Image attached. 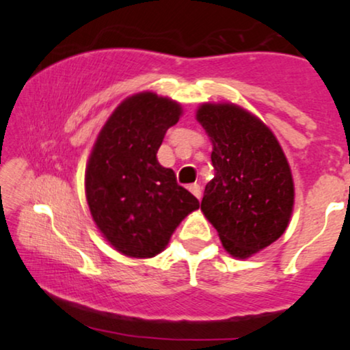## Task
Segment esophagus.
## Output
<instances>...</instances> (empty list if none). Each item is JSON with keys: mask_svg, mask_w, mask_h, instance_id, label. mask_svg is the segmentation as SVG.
Returning <instances> with one entry per match:
<instances>
[{"mask_svg": "<svg viewBox=\"0 0 350 350\" xmlns=\"http://www.w3.org/2000/svg\"><path fill=\"white\" fill-rule=\"evenodd\" d=\"M189 191H191V193H193L198 199H200V196H202V189H200V186H199L198 183L189 185Z\"/></svg>", "mask_w": 350, "mask_h": 350, "instance_id": "34e87169", "label": "esophagus"}]
</instances>
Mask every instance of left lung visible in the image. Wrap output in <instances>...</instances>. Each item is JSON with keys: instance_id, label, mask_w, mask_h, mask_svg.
I'll return each instance as SVG.
<instances>
[{"instance_id": "1", "label": "left lung", "mask_w": 350, "mask_h": 350, "mask_svg": "<svg viewBox=\"0 0 350 350\" xmlns=\"http://www.w3.org/2000/svg\"><path fill=\"white\" fill-rule=\"evenodd\" d=\"M196 119L212 142L215 169L200 210L224 250L245 260L288 226L295 205L290 164L271 129L236 103H202Z\"/></svg>"}]
</instances>
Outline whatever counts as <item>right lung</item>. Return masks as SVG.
I'll return each mask as SVG.
<instances>
[{
    "mask_svg": "<svg viewBox=\"0 0 350 350\" xmlns=\"http://www.w3.org/2000/svg\"><path fill=\"white\" fill-rule=\"evenodd\" d=\"M183 108L169 97L138 92L119 103L100 131L85 165V199L95 226L114 250L152 258L199 200L157 162L167 129Z\"/></svg>",
    "mask_w": 350,
    "mask_h": 350,
    "instance_id": "right-lung-1",
    "label": "right lung"
}]
</instances>
